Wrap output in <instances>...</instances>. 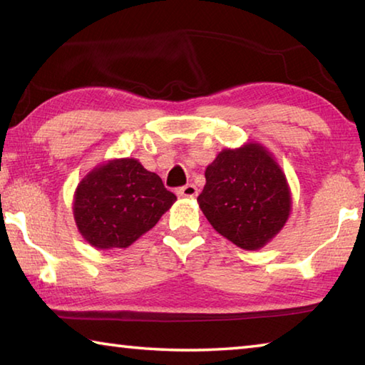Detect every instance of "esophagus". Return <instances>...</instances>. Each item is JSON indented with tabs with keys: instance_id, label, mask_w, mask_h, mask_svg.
Instances as JSON below:
<instances>
[{
	"instance_id": "obj_1",
	"label": "esophagus",
	"mask_w": 365,
	"mask_h": 365,
	"mask_svg": "<svg viewBox=\"0 0 365 365\" xmlns=\"http://www.w3.org/2000/svg\"><path fill=\"white\" fill-rule=\"evenodd\" d=\"M177 195L182 196V197H195L197 195V188L195 187L193 183H188V185H185V187L178 188Z\"/></svg>"
}]
</instances>
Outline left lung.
<instances>
[{
  "mask_svg": "<svg viewBox=\"0 0 365 365\" xmlns=\"http://www.w3.org/2000/svg\"><path fill=\"white\" fill-rule=\"evenodd\" d=\"M197 202L223 237L246 250L262 249L279 233L292 197L279 164L260 143L225 148L205 169Z\"/></svg>",
  "mask_w": 365,
  "mask_h": 365,
  "instance_id": "8db88e82",
  "label": "left lung"
}]
</instances>
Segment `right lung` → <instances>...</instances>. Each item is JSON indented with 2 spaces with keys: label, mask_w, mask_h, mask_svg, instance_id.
<instances>
[{
  "label": "right lung",
  "mask_w": 365,
  "mask_h": 365,
  "mask_svg": "<svg viewBox=\"0 0 365 365\" xmlns=\"http://www.w3.org/2000/svg\"><path fill=\"white\" fill-rule=\"evenodd\" d=\"M175 200L160 175L134 158H121L101 164L79 182L73 217L91 246L124 249L153 228Z\"/></svg>",
  "instance_id": "right-lung-1"
}]
</instances>
